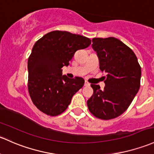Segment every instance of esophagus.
Listing matches in <instances>:
<instances>
[{
    "instance_id": "1",
    "label": "esophagus",
    "mask_w": 154,
    "mask_h": 154,
    "mask_svg": "<svg viewBox=\"0 0 154 154\" xmlns=\"http://www.w3.org/2000/svg\"><path fill=\"white\" fill-rule=\"evenodd\" d=\"M84 85H85V86H89L90 83H89V82H87V81H85V83H84Z\"/></svg>"
}]
</instances>
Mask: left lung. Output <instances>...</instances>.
<instances>
[{
  "mask_svg": "<svg viewBox=\"0 0 154 154\" xmlns=\"http://www.w3.org/2000/svg\"><path fill=\"white\" fill-rule=\"evenodd\" d=\"M92 47L104 72V89L91 84L94 93L87 101L95 117L108 120L123 114L140 87L141 66L134 51L115 38H93Z\"/></svg>",
  "mask_w": 154,
  "mask_h": 154,
  "instance_id": "obj_1",
  "label": "left lung"
}]
</instances>
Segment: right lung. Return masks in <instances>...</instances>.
Returning a JSON list of instances; mask_svg holds the SVG:
<instances>
[{
    "mask_svg": "<svg viewBox=\"0 0 154 154\" xmlns=\"http://www.w3.org/2000/svg\"><path fill=\"white\" fill-rule=\"evenodd\" d=\"M89 38L66 31H53L39 39L28 59V90L34 105L51 116L64 112L72 97L83 86L80 77L68 78L62 68L74 53L90 46Z\"/></svg>",
    "mask_w": 154,
    "mask_h": 154,
    "instance_id": "obj_1",
    "label": "right lung"
}]
</instances>
